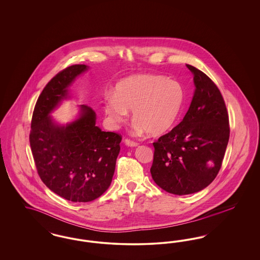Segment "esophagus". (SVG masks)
<instances>
[{
    "label": "esophagus",
    "instance_id": "obj_1",
    "mask_svg": "<svg viewBox=\"0 0 260 260\" xmlns=\"http://www.w3.org/2000/svg\"><path fill=\"white\" fill-rule=\"evenodd\" d=\"M124 144L128 147H136L138 145V143H136V141H133V140H129V139H124Z\"/></svg>",
    "mask_w": 260,
    "mask_h": 260
}]
</instances>
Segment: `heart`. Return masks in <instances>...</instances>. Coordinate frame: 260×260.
<instances>
[{
  "mask_svg": "<svg viewBox=\"0 0 260 260\" xmlns=\"http://www.w3.org/2000/svg\"><path fill=\"white\" fill-rule=\"evenodd\" d=\"M184 98V88L177 81L160 75H136L115 86L113 95L105 99L104 111L113 124H120L132 110L137 133L160 136L176 124Z\"/></svg>",
  "mask_w": 260,
  "mask_h": 260,
  "instance_id": "b5f03b06",
  "label": "heart"
}]
</instances>
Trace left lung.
<instances>
[{"instance_id": "left-lung-1", "label": "left lung", "mask_w": 260, "mask_h": 260, "mask_svg": "<svg viewBox=\"0 0 260 260\" xmlns=\"http://www.w3.org/2000/svg\"><path fill=\"white\" fill-rule=\"evenodd\" d=\"M194 76L195 92L183 120L154 142L151 175L155 183L174 195L205 189L219 172L230 127L222 95L210 78L186 64Z\"/></svg>"}]
</instances>
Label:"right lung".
I'll return each instance as SVG.
<instances>
[{"label": "right lung", "mask_w": 260, "mask_h": 260, "mask_svg": "<svg viewBox=\"0 0 260 260\" xmlns=\"http://www.w3.org/2000/svg\"><path fill=\"white\" fill-rule=\"evenodd\" d=\"M88 69L72 65L54 76L43 89L33 112L30 146L42 181L52 192L71 202L87 203L100 197L111 184L122 137L102 132L96 114L80 105L78 118L66 124L50 116L69 87Z\"/></svg>", "instance_id": "add662e5"}]
</instances>
